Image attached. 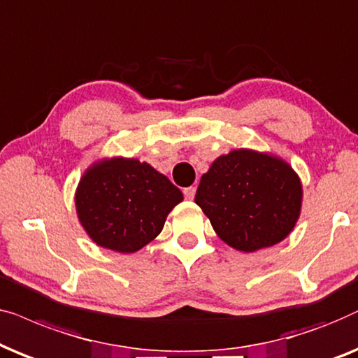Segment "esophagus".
Returning <instances> with one entry per match:
<instances>
[{"instance_id":"esophagus-1","label":"esophagus","mask_w":358,"mask_h":358,"mask_svg":"<svg viewBox=\"0 0 358 358\" xmlns=\"http://www.w3.org/2000/svg\"><path fill=\"white\" fill-rule=\"evenodd\" d=\"M194 193H196V188H194V187H188V188L183 189V194H185V198H187V199H193Z\"/></svg>"}]
</instances>
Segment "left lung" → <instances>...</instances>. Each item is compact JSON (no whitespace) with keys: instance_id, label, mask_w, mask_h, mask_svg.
<instances>
[{"instance_id":"left-lung-1","label":"left lung","mask_w":358,"mask_h":358,"mask_svg":"<svg viewBox=\"0 0 358 358\" xmlns=\"http://www.w3.org/2000/svg\"><path fill=\"white\" fill-rule=\"evenodd\" d=\"M301 183L292 166L254 150H232L201 176L194 203L221 239L242 252L283 241L301 209Z\"/></svg>"}]
</instances>
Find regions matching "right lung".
I'll return each mask as SVG.
<instances>
[{"label":"right lung","instance_id":"obj_1","mask_svg":"<svg viewBox=\"0 0 358 358\" xmlns=\"http://www.w3.org/2000/svg\"><path fill=\"white\" fill-rule=\"evenodd\" d=\"M183 194L165 175L134 159L99 162L75 196L88 236L104 249L131 254L155 239Z\"/></svg>","mask_w":358,"mask_h":358}]
</instances>
